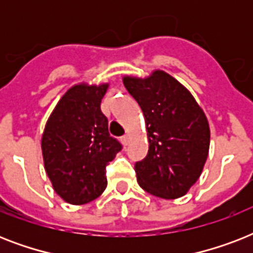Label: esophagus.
Returning <instances> with one entry per match:
<instances>
[{"mask_svg": "<svg viewBox=\"0 0 253 253\" xmlns=\"http://www.w3.org/2000/svg\"><path fill=\"white\" fill-rule=\"evenodd\" d=\"M122 143L125 144V146H127V144L130 143V135L126 134L125 136H122Z\"/></svg>", "mask_w": 253, "mask_h": 253, "instance_id": "esophagus-1", "label": "esophagus"}]
</instances>
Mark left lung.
<instances>
[{
    "label": "left lung",
    "instance_id": "1",
    "mask_svg": "<svg viewBox=\"0 0 253 253\" xmlns=\"http://www.w3.org/2000/svg\"><path fill=\"white\" fill-rule=\"evenodd\" d=\"M123 84L146 119L148 154L135 164L140 188L173 200L185 196L204 169L210 128L190 91L164 71L146 79L125 76Z\"/></svg>",
    "mask_w": 253,
    "mask_h": 253
}]
</instances>
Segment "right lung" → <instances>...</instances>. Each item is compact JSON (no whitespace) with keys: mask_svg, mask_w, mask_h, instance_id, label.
Instances as JSON below:
<instances>
[{"mask_svg":"<svg viewBox=\"0 0 253 253\" xmlns=\"http://www.w3.org/2000/svg\"><path fill=\"white\" fill-rule=\"evenodd\" d=\"M109 84H79L53 109L42 135L44 169L68 204L84 205L106 189V166L122 150L110 136L101 99Z\"/></svg>","mask_w":253,"mask_h":253,"instance_id":"add662e5","label":"right lung"}]
</instances>
